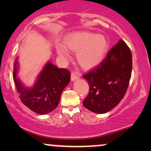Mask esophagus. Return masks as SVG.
I'll use <instances>...</instances> for the list:
<instances>
[{
    "label": "esophagus",
    "instance_id": "1",
    "mask_svg": "<svg viewBox=\"0 0 151 151\" xmlns=\"http://www.w3.org/2000/svg\"><path fill=\"white\" fill-rule=\"evenodd\" d=\"M79 78V74L77 73H76V72H72L71 74V80L72 81H75V80L78 79Z\"/></svg>",
    "mask_w": 151,
    "mask_h": 151
}]
</instances>
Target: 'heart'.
<instances>
[{
  "label": "heart",
  "mask_w": 151,
  "mask_h": 151,
  "mask_svg": "<svg viewBox=\"0 0 151 151\" xmlns=\"http://www.w3.org/2000/svg\"><path fill=\"white\" fill-rule=\"evenodd\" d=\"M68 49L77 52V60L79 65L85 69H90L99 65L105 58L108 42L102 35L77 32L65 38V45L57 44L58 54L65 60L70 59Z\"/></svg>",
  "instance_id": "1"
}]
</instances>
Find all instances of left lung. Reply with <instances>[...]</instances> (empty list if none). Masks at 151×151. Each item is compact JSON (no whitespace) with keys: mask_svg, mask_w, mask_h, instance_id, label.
I'll return each instance as SVG.
<instances>
[{"mask_svg":"<svg viewBox=\"0 0 151 151\" xmlns=\"http://www.w3.org/2000/svg\"><path fill=\"white\" fill-rule=\"evenodd\" d=\"M132 54L125 42H119L97 67L83 74L90 90L83 106L98 114L114 108L125 95L132 72Z\"/></svg>","mask_w":151,"mask_h":151,"instance_id":"obj_1","label":"left lung"}]
</instances>
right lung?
Segmentation results:
<instances>
[{"label": "right lung", "mask_w": 151, "mask_h": 151, "mask_svg": "<svg viewBox=\"0 0 151 151\" xmlns=\"http://www.w3.org/2000/svg\"><path fill=\"white\" fill-rule=\"evenodd\" d=\"M14 68V81L24 105L40 114L49 113L57 107L62 92L70 81V72L67 69L59 68L48 61L40 72L34 86L28 88L17 77L18 58Z\"/></svg>", "instance_id": "1"}]
</instances>
